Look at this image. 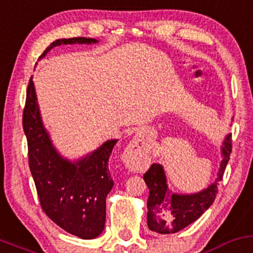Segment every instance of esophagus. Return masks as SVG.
Wrapping results in <instances>:
<instances>
[{
    "label": "esophagus",
    "mask_w": 253,
    "mask_h": 253,
    "mask_svg": "<svg viewBox=\"0 0 253 253\" xmlns=\"http://www.w3.org/2000/svg\"><path fill=\"white\" fill-rule=\"evenodd\" d=\"M140 141L141 140H134L132 142H130L129 145H127V147L126 148V152H124V159H126V162L127 163L129 167H131L132 160L136 158L138 154H141V152H142L143 147L140 146Z\"/></svg>",
    "instance_id": "obj_1"
}]
</instances>
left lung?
<instances>
[{"label": "left lung", "mask_w": 253, "mask_h": 253, "mask_svg": "<svg viewBox=\"0 0 253 253\" xmlns=\"http://www.w3.org/2000/svg\"><path fill=\"white\" fill-rule=\"evenodd\" d=\"M232 152V135H225L221 146L222 160L217 177L206 188L197 193H175L168 184L164 168L154 163L143 180L149 189L147 200V225L152 232L159 234H172L197 221L212 205L217 194V182L223 177Z\"/></svg>", "instance_id": "1"}]
</instances>
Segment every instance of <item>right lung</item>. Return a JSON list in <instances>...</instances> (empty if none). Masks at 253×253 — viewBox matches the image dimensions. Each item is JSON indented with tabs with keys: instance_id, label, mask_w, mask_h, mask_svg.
Returning a JSON list of instances; mask_svg holds the SVG:
<instances>
[{
	"instance_id": "right-lung-1",
	"label": "right lung",
	"mask_w": 253,
	"mask_h": 253,
	"mask_svg": "<svg viewBox=\"0 0 253 253\" xmlns=\"http://www.w3.org/2000/svg\"><path fill=\"white\" fill-rule=\"evenodd\" d=\"M97 42L85 37L56 40L39 60L58 45ZM23 127L28 138L30 170L43 211L70 234L85 240L97 238L105 228L106 197L113 187L108 159L118 140H107L80 159L62 157L43 124L32 77L26 91Z\"/></svg>"
}]
</instances>
